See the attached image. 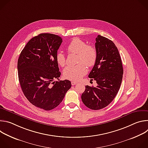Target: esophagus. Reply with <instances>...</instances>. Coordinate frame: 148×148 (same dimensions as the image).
Instances as JSON below:
<instances>
[{
  "mask_svg": "<svg viewBox=\"0 0 148 148\" xmlns=\"http://www.w3.org/2000/svg\"><path fill=\"white\" fill-rule=\"evenodd\" d=\"M78 82H76V81H71V85L72 86H74L75 85V84H77Z\"/></svg>",
  "mask_w": 148,
  "mask_h": 148,
  "instance_id": "1",
  "label": "esophagus"
}]
</instances>
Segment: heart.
I'll list each match as a JSON object with an SVG mask.
<instances>
[{
	"mask_svg": "<svg viewBox=\"0 0 148 148\" xmlns=\"http://www.w3.org/2000/svg\"><path fill=\"white\" fill-rule=\"evenodd\" d=\"M67 50L70 53L78 54V63H83L88 67L95 64L97 58L96 49L92 46L87 45L86 42L81 39L74 38L67 46ZM56 60L58 66L64 67L66 65V57L62 52H57ZM84 65L79 64L75 66L66 67L63 71V76L70 80L79 81L87 73V69Z\"/></svg>",
	"mask_w": 148,
	"mask_h": 148,
	"instance_id": "1",
	"label": "heart"
}]
</instances>
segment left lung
I'll list each match as a JSON object with an SVG mask.
<instances>
[{
  "instance_id": "obj_1",
  "label": "left lung",
  "mask_w": 148,
  "mask_h": 148,
  "mask_svg": "<svg viewBox=\"0 0 148 148\" xmlns=\"http://www.w3.org/2000/svg\"><path fill=\"white\" fill-rule=\"evenodd\" d=\"M95 40L97 58L88 77L97 81V86H86L81 99L87 107L98 110L108 106L116 97L123 70L120 54L112 41L100 35Z\"/></svg>"
}]
</instances>
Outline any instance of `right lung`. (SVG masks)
I'll return each mask as SVG.
<instances>
[{"label":"right lung","mask_w":148,"mask_h":148,"mask_svg":"<svg viewBox=\"0 0 148 148\" xmlns=\"http://www.w3.org/2000/svg\"><path fill=\"white\" fill-rule=\"evenodd\" d=\"M62 42L60 36L41 33L29 41L17 61L18 80L26 98L35 107L51 110L71 88L70 81L53 82L60 77L56 54Z\"/></svg>","instance_id":"add662e5"}]
</instances>
